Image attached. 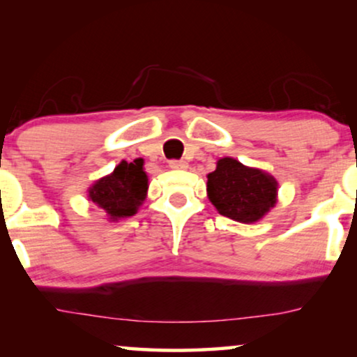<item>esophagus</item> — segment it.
<instances>
[{"label":"esophagus","instance_id":"esophagus-1","mask_svg":"<svg viewBox=\"0 0 357 357\" xmlns=\"http://www.w3.org/2000/svg\"><path fill=\"white\" fill-rule=\"evenodd\" d=\"M169 167H170V169H175V170H180V169H187V162H185V160H177V159H172V160H169Z\"/></svg>","mask_w":357,"mask_h":357}]
</instances>
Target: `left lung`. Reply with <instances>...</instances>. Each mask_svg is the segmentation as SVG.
<instances>
[{
    "mask_svg": "<svg viewBox=\"0 0 357 357\" xmlns=\"http://www.w3.org/2000/svg\"><path fill=\"white\" fill-rule=\"evenodd\" d=\"M208 198L219 214L237 222L260 221L276 204L278 182L260 169L247 167L232 158L218 160L208 174Z\"/></svg>",
    "mask_w": 357,
    "mask_h": 357,
    "instance_id": "obj_1",
    "label": "left lung"
}]
</instances>
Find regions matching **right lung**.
Returning a JSON list of instances; mask_svg holds the SVG:
<instances>
[{
    "mask_svg": "<svg viewBox=\"0 0 357 357\" xmlns=\"http://www.w3.org/2000/svg\"><path fill=\"white\" fill-rule=\"evenodd\" d=\"M143 159L121 162L114 172L97 180L89 188V199L104 209L110 221L133 216L148 193V175Z\"/></svg>",
    "mask_w": 357,
    "mask_h": 357,
    "instance_id": "right-lung-1",
    "label": "right lung"
}]
</instances>
